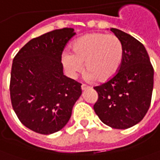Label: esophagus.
I'll return each mask as SVG.
<instances>
[{
	"label": "esophagus",
	"instance_id": "34e87169",
	"mask_svg": "<svg viewBox=\"0 0 160 160\" xmlns=\"http://www.w3.org/2000/svg\"><path fill=\"white\" fill-rule=\"evenodd\" d=\"M89 88H90V86H88L86 84H82V85H81V89H82V91L87 90V89H89Z\"/></svg>",
	"mask_w": 160,
	"mask_h": 160
}]
</instances>
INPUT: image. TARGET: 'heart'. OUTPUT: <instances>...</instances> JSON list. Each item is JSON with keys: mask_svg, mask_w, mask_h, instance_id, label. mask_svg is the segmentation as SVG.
Masks as SVG:
<instances>
[{"mask_svg": "<svg viewBox=\"0 0 160 160\" xmlns=\"http://www.w3.org/2000/svg\"><path fill=\"white\" fill-rule=\"evenodd\" d=\"M124 57V46L115 35L90 33L71 45V53L63 52L62 63L67 74L75 78L82 69L90 79L107 82L119 70Z\"/></svg>", "mask_w": 160, "mask_h": 160, "instance_id": "b5f03b06", "label": "heart"}]
</instances>
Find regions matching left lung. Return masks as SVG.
I'll use <instances>...</instances> for the list:
<instances>
[{
  "label": "left lung",
  "mask_w": 160,
  "mask_h": 160,
  "mask_svg": "<svg viewBox=\"0 0 160 160\" xmlns=\"http://www.w3.org/2000/svg\"><path fill=\"white\" fill-rule=\"evenodd\" d=\"M124 46V57L114 78L94 87L98 94L94 111L100 120L114 129H127L144 118L151 104L153 67L144 45L118 28H111Z\"/></svg>",
  "instance_id": "8db88e82"
}]
</instances>
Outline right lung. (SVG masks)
I'll return each instance as SVG.
<instances>
[{
    "label": "right lung",
    "mask_w": 160,
    "mask_h": 160,
    "mask_svg": "<svg viewBox=\"0 0 160 160\" xmlns=\"http://www.w3.org/2000/svg\"><path fill=\"white\" fill-rule=\"evenodd\" d=\"M76 33L55 29L33 38L14 57L9 91L21 123L40 134H52L66 125L82 94L81 83L63 75L62 54Z\"/></svg>",
    "instance_id": "right-lung-1"
}]
</instances>
